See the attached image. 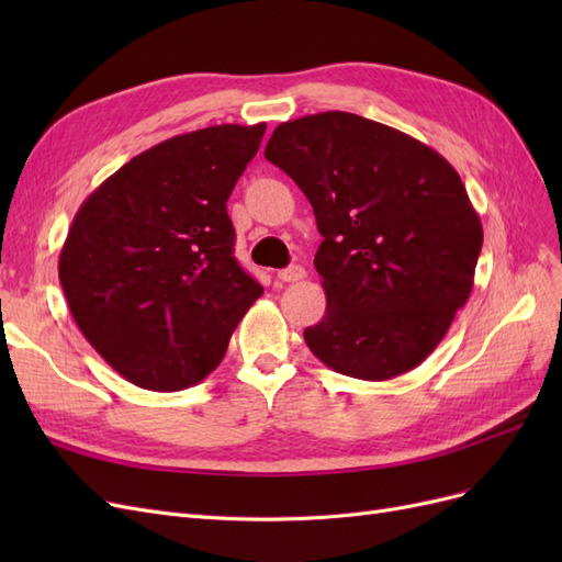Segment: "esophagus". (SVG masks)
Segmentation results:
<instances>
[{
	"label": "esophagus",
	"instance_id": "34e87169",
	"mask_svg": "<svg viewBox=\"0 0 562 562\" xmlns=\"http://www.w3.org/2000/svg\"><path fill=\"white\" fill-rule=\"evenodd\" d=\"M304 277H307V271H304L302 265H291V267H285V269L279 271V279H281V281H288V283L300 281V279H304Z\"/></svg>",
	"mask_w": 562,
	"mask_h": 562
}]
</instances>
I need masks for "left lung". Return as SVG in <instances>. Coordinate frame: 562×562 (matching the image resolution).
<instances>
[{
	"instance_id": "8db88e82",
	"label": "left lung",
	"mask_w": 562,
	"mask_h": 562,
	"mask_svg": "<svg viewBox=\"0 0 562 562\" xmlns=\"http://www.w3.org/2000/svg\"><path fill=\"white\" fill-rule=\"evenodd\" d=\"M265 157L310 199L326 316L304 330L318 361L356 380L417 368L473 288L481 217L436 149L351 112L279 124Z\"/></svg>"
}]
</instances>
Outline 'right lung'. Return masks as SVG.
I'll return each instance as SVG.
<instances>
[{
	"mask_svg": "<svg viewBox=\"0 0 562 562\" xmlns=\"http://www.w3.org/2000/svg\"><path fill=\"white\" fill-rule=\"evenodd\" d=\"M265 128L176 135L124 164L77 211L58 260L67 307L135 386L201 382L262 295L234 258L227 199Z\"/></svg>",
	"mask_w": 562,
	"mask_h": 562,
	"instance_id": "add662e5",
	"label": "right lung"
}]
</instances>
